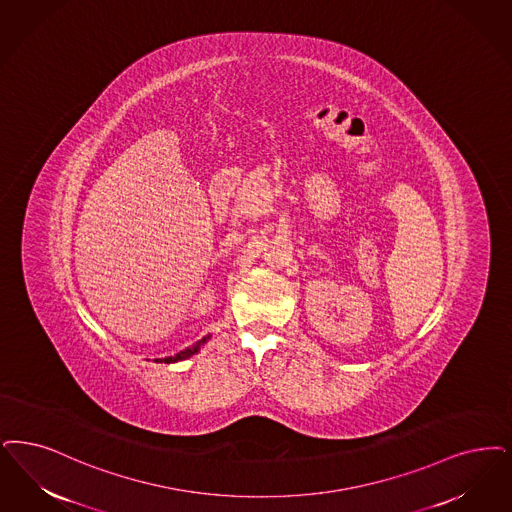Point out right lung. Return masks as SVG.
Instances as JSON below:
<instances>
[{
    "label": "right lung",
    "instance_id": "1",
    "mask_svg": "<svg viewBox=\"0 0 512 512\" xmlns=\"http://www.w3.org/2000/svg\"><path fill=\"white\" fill-rule=\"evenodd\" d=\"M211 339V335H205L204 339H200L198 343H194L192 347H186L181 352H177L175 356H167V358H156V362H160V364H175V362H181V360H186V358H190V356H194V354H198L200 352V348L204 347L205 343Z\"/></svg>",
    "mask_w": 512,
    "mask_h": 512
}]
</instances>
